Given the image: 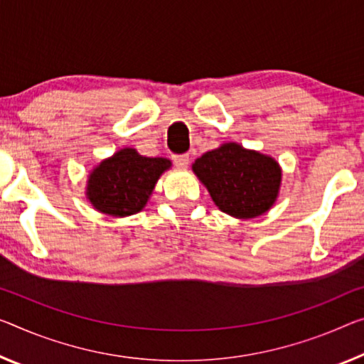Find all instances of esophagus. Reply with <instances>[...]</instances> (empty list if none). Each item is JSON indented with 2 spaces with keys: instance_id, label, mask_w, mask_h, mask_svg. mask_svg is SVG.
Returning a JSON list of instances; mask_svg holds the SVG:
<instances>
[{
  "instance_id": "1",
  "label": "esophagus",
  "mask_w": 364,
  "mask_h": 364,
  "mask_svg": "<svg viewBox=\"0 0 364 364\" xmlns=\"http://www.w3.org/2000/svg\"><path fill=\"white\" fill-rule=\"evenodd\" d=\"M172 161H174V164L177 167H181V169H183V167L188 166V154H177V156H172Z\"/></svg>"
}]
</instances>
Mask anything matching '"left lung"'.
Returning <instances> with one entry per match:
<instances>
[{"label": "left lung", "instance_id": "obj_1", "mask_svg": "<svg viewBox=\"0 0 364 364\" xmlns=\"http://www.w3.org/2000/svg\"><path fill=\"white\" fill-rule=\"evenodd\" d=\"M192 169L218 208L236 218H255L270 210L282 182L275 159L236 143L208 151Z\"/></svg>", "mask_w": 364, "mask_h": 364}]
</instances>
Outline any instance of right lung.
Returning <instances> with one entry per match:
<instances>
[{"mask_svg": "<svg viewBox=\"0 0 364 364\" xmlns=\"http://www.w3.org/2000/svg\"><path fill=\"white\" fill-rule=\"evenodd\" d=\"M169 159L144 158L135 149H122L100 163L87 182V198L100 213L135 215L144 208Z\"/></svg>", "mask_w": 364, "mask_h": 364, "instance_id": "obj_1", "label": "right lung"}]
</instances>
